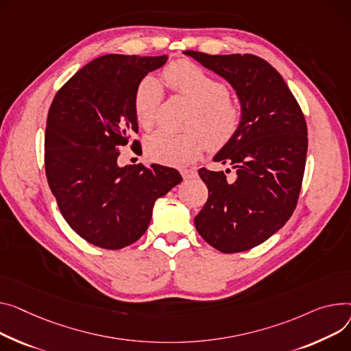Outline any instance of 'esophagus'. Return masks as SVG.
Returning <instances> with one entry per match:
<instances>
[{"instance_id": "34e87169", "label": "esophagus", "mask_w": 351, "mask_h": 351, "mask_svg": "<svg viewBox=\"0 0 351 351\" xmlns=\"http://www.w3.org/2000/svg\"><path fill=\"white\" fill-rule=\"evenodd\" d=\"M180 173H182L183 179H192V178H195L197 175L196 169H182Z\"/></svg>"}]
</instances>
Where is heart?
<instances>
[{
  "mask_svg": "<svg viewBox=\"0 0 351 351\" xmlns=\"http://www.w3.org/2000/svg\"><path fill=\"white\" fill-rule=\"evenodd\" d=\"M163 76L178 95L196 104L189 128L199 132L176 134L158 130L145 139V152L154 162L169 167L189 165L202 154L206 143L212 149L228 144L239 132L243 123L241 107L228 96V87L208 75L191 60L169 63ZM163 100V88L158 79L147 76L138 83L134 95V111L138 124L151 128Z\"/></svg>",
  "mask_w": 351,
  "mask_h": 351,
  "instance_id": "1",
  "label": "heart"
}]
</instances>
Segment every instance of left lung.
<instances>
[{"label":"left lung","mask_w":351,"mask_h":351,"mask_svg":"<svg viewBox=\"0 0 351 351\" xmlns=\"http://www.w3.org/2000/svg\"><path fill=\"white\" fill-rule=\"evenodd\" d=\"M183 53L228 82L243 111L239 132L213 156L230 163L236 179L199 169L208 197L195 226L221 252L247 251L281 230L296 207L308 152L305 117L282 76L264 59Z\"/></svg>","instance_id":"1"}]
</instances>
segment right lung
<instances>
[{"label":"right lung","instance_id":"obj_1","mask_svg":"<svg viewBox=\"0 0 351 351\" xmlns=\"http://www.w3.org/2000/svg\"><path fill=\"white\" fill-rule=\"evenodd\" d=\"M168 56L104 55L56 93L45 130V171L62 216L93 245L120 250L147 231L155 200L180 183L168 167L119 165L138 121V83ZM141 147L134 141L132 148Z\"/></svg>","mask_w":351,"mask_h":351}]
</instances>
